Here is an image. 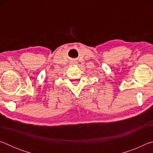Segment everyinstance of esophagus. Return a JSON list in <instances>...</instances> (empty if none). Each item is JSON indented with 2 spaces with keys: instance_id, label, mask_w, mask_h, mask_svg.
I'll return each mask as SVG.
<instances>
[{
  "instance_id": "esophagus-1",
  "label": "esophagus",
  "mask_w": 153,
  "mask_h": 153,
  "mask_svg": "<svg viewBox=\"0 0 153 153\" xmlns=\"http://www.w3.org/2000/svg\"><path fill=\"white\" fill-rule=\"evenodd\" d=\"M71 64L72 65H76L77 63H76V62H75V61H71Z\"/></svg>"
}]
</instances>
